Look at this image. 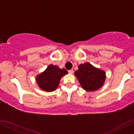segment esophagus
<instances>
[{"mask_svg": "<svg viewBox=\"0 0 134 134\" xmlns=\"http://www.w3.org/2000/svg\"><path fill=\"white\" fill-rule=\"evenodd\" d=\"M69 73L70 74H72L74 73V70H72V69H71V70H69Z\"/></svg>", "mask_w": 134, "mask_h": 134, "instance_id": "1", "label": "esophagus"}]
</instances>
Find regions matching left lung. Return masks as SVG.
<instances>
[{"label":"left lung","mask_w":134,"mask_h":134,"mask_svg":"<svg viewBox=\"0 0 134 134\" xmlns=\"http://www.w3.org/2000/svg\"><path fill=\"white\" fill-rule=\"evenodd\" d=\"M75 76L82 88L87 91H94L102 86L105 80V72L95 68L90 63L79 65Z\"/></svg>","instance_id":"obj_1"}]
</instances>
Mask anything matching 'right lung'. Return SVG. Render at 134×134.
Wrapping results in <instances>:
<instances>
[{"instance_id":"1","label":"right lung","mask_w":134,"mask_h":134,"mask_svg":"<svg viewBox=\"0 0 134 134\" xmlns=\"http://www.w3.org/2000/svg\"><path fill=\"white\" fill-rule=\"evenodd\" d=\"M68 73L65 69H60L58 66L51 64L45 71L36 77V82L41 90L45 91H53L59 84L61 77Z\"/></svg>"}]
</instances>
